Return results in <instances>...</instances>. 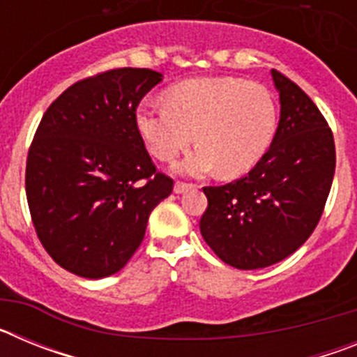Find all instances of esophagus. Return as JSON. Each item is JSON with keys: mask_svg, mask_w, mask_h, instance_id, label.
Instances as JSON below:
<instances>
[{"mask_svg": "<svg viewBox=\"0 0 357 357\" xmlns=\"http://www.w3.org/2000/svg\"><path fill=\"white\" fill-rule=\"evenodd\" d=\"M193 188V184H185V182H176L175 185H173V191H175L176 195H182V193H185V191H188V189H191Z\"/></svg>", "mask_w": 357, "mask_h": 357, "instance_id": "34e87169", "label": "esophagus"}]
</instances>
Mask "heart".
Here are the masks:
<instances>
[{
	"mask_svg": "<svg viewBox=\"0 0 357 357\" xmlns=\"http://www.w3.org/2000/svg\"><path fill=\"white\" fill-rule=\"evenodd\" d=\"M135 127L160 160H172L197 137L200 146L176 164V172L204 175L218 169L222 176H238L254 168L272 144L277 103L264 85L243 78H191L173 85L166 103H141Z\"/></svg>",
	"mask_w": 357,
	"mask_h": 357,
	"instance_id": "heart-1",
	"label": "heart"
}]
</instances>
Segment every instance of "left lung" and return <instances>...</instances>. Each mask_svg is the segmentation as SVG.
I'll return each instance as SVG.
<instances>
[{
    "mask_svg": "<svg viewBox=\"0 0 357 357\" xmlns=\"http://www.w3.org/2000/svg\"><path fill=\"white\" fill-rule=\"evenodd\" d=\"M280 119L273 141L247 176L204 188L202 238L238 270L286 259L317 227L333 185V132L318 107L289 78L272 69Z\"/></svg>",
    "mask_w": 357,
    "mask_h": 357,
    "instance_id": "1",
    "label": "left lung"
}]
</instances>
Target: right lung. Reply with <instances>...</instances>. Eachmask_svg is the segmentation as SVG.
Masks as SVG:
<instances>
[{"mask_svg":"<svg viewBox=\"0 0 357 357\" xmlns=\"http://www.w3.org/2000/svg\"><path fill=\"white\" fill-rule=\"evenodd\" d=\"M162 75L121 68L73 84L44 112L26 160V198L43 247L85 279L119 272L148 218L172 195L135 127Z\"/></svg>","mask_w":357,"mask_h":357,"instance_id":"add662e5","label":"right lung"}]
</instances>
